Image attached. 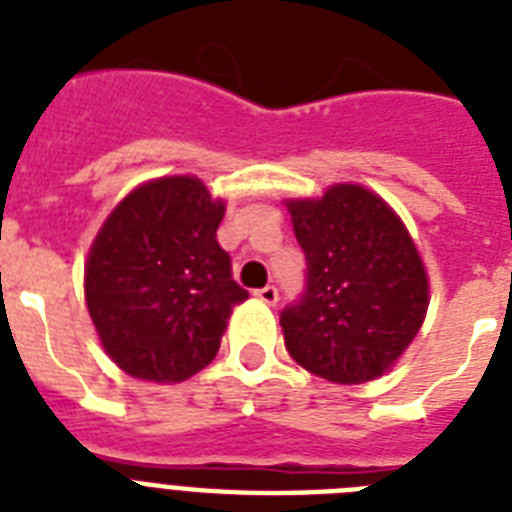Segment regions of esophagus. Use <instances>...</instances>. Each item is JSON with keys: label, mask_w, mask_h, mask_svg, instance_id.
I'll use <instances>...</instances> for the list:
<instances>
[{"label": "esophagus", "mask_w": 512, "mask_h": 512, "mask_svg": "<svg viewBox=\"0 0 512 512\" xmlns=\"http://www.w3.org/2000/svg\"><path fill=\"white\" fill-rule=\"evenodd\" d=\"M255 297H257V300H260V303H265V305H276V303H279V289L273 287V284H268V287L257 289Z\"/></svg>", "instance_id": "obj_1"}]
</instances>
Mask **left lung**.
<instances>
[{
    "label": "left lung",
    "mask_w": 512,
    "mask_h": 512,
    "mask_svg": "<svg viewBox=\"0 0 512 512\" xmlns=\"http://www.w3.org/2000/svg\"><path fill=\"white\" fill-rule=\"evenodd\" d=\"M308 276L281 311L289 356L316 377L358 385L388 372L428 311V273L401 217L364 185L287 201Z\"/></svg>",
    "instance_id": "8db88e82"
}]
</instances>
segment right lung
Returning a JSON list of instances; mask_svg holds the SVG:
<instances>
[{"instance_id": "1", "label": "right lung", "mask_w": 512, "mask_h": 512, "mask_svg": "<svg viewBox=\"0 0 512 512\" xmlns=\"http://www.w3.org/2000/svg\"><path fill=\"white\" fill-rule=\"evenodd\" d=\"M223 215L199 177H159L127 193L92 241L84 300L130 377L183 382L217 356L233 305L249 297L217 244Z\"/></svg>"}]
</instances>
